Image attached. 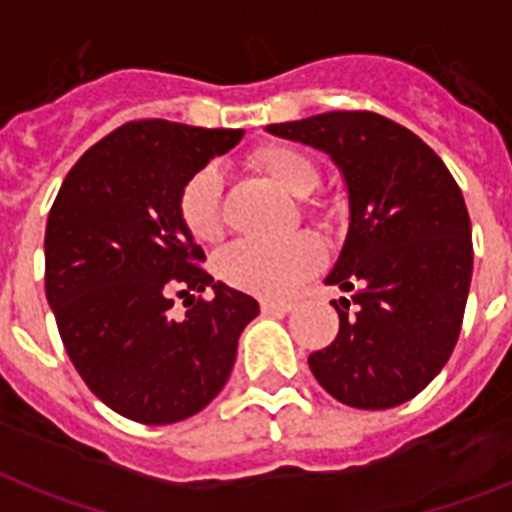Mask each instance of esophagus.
<instances>
[{
    "mask_svg": "<svg viewBox=\"0 0 512 512\" xmlns=\"http://www.w3.org/2000/svg\"><path fill=\"white\" fill-rule=\"evenodd\" d=\"M263 312L265 315H286L294 309V302H286V299H263Z\"/></svg>",
    "mask_w": 512,
    "mask_h": 512,
    "instance_id": "esophagus-1",
    "label": "esophagus"
}]
</instances>
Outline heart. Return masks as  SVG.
<instances>
[{"label":"heart","mask_w":512,"mask_h":512,"mask_svg":"<svg viewBox=\"0 0 512 512\" xmlns=\"http://www.w3.org/2000/svg\"><path fill=\"white\" fill-rule=\"evenodd\" d=\"M249 166L294 197L309 195L320 182L317 163L291 145H260L249 153ZM176 210L195 242H221V174L213 166H203L187 176L176 197ZM307 213L322 216V210L315 205H307ZM322 260L325 249L320 239L302 231L281 242H236L218 257V273L236 289L263 296H286L317 273Z\"/></svg>","instance_id":"b5f03b06"}]
</instances>
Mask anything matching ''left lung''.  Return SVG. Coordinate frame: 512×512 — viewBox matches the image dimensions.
<instances>
[{
  "mask_svg": "<svg viewBox=\"0 0 512 512\" xmlns=\"http://www.w3.org/2000/svg\"><path fill=\"white\" fill-rule=\"evenodd\" d=\"M268 132L328 153L349 187V234L328 286L336 341L309 369L336 401L393 409L422 393L461 333L474 244L461 187L422 137L375 111H328Z\"/></svg>",
  "mask_w": 512,
  "mask_h": 512,
  "instance_id": "1",
  "label": "left lung"
}]
</instances>
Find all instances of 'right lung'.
Masks as SVG:
<instances>
[{
  "instance_id": "1",
  "label": "right lung",
  "mask_w": 512,
  "mask_h": 512,
  "mask_svg": "<svg viewBox=\"0 0 512 512\" xmlns=\"http://www.w3.org/2000/svg\"><path fill=\"white\" fill-rule=\"evenodd\" d=\"M244 137L166 119L127 122L64 176L46 221V299L72 364L140 424L203 411L226 385L260 304L203 268L179 221L187 176ZM205 288L210 300L197 297ZM174 298L188 312L176 318Z\"/></svg>"
}]
</instances>
